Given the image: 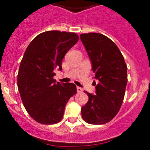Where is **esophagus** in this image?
Instances as JSON below:
<instances>
[{
    "label": "esophagus",
    "mask_w": 150,
    "mask_h": 150,
    "mask_svg": "<svg viewBox=\"0 0 150 150\" xmlns=\"http://www.w3.org/2000/svg\"><path fill=\"white\" fill-rule=\"evenodd\" d=\"M83 88H81V87H77V91L78 92V93H81V92H83Z\"/></svg>",
    "instance_id": "obj_1"
}]
</instances>
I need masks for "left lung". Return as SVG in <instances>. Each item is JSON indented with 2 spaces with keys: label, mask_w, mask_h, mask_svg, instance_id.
<instances>
[{
  "label": "left lung",
  "mask_w": 150,
  "mask_h": 150,
  "mask_svg": "<svg viewBox=\"0 0 150 150\" xmlns=\"http://www.w3.org/2000/svg\"><path fill=\"white\" fill-rule=\"evenodd\" d=\"M80 37L91 62L94 78L99 81L94 95L85 91L88 101L81 108V114L88 123L102 125L112 120L120 110L128 82L127 66L119 48L107 36L90 33Z\"/></svg>",
  "instance_id": "1"
}]
</instances>
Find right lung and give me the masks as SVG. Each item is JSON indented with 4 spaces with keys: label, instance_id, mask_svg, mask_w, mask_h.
<instances>
[{
    "label": "right lung",
    "instance_id": "obj_1",
    "mask_svg": "<svg viewBox=\"0 0 150 150\" xmlns=\"http://www.w3.org/2000/svg\"><path fill=\"white\" fill-rule=\"evenodd\" d=\"M78 35L57 30L39 34L29 44L17 75L22 103L35 121L54 124L62 119L66 104L77 92L75 84L56 83L55 68L62 69V62L78 41Z\"/></svg>",
    "mask_w": 150,
    "mask_h": 150
}]
</instances>
